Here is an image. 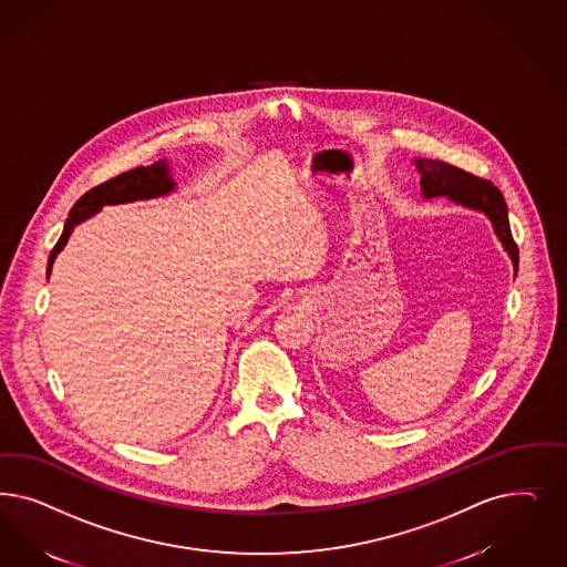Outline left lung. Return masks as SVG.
I'll use <instances>...</instances> for the list:
<instances>
[{
    "mask_svg": "<svg viewBox=\"0 0 567 567\" xmlns=\"http://www.w3.org/2000/svg\"><path fill=\"white\" fill-rule=\"evenodd\" d=\"M413 165L421 175V196L423 200L432 198H449L458 206L472 208L484 213L493 223L494 234L505 248V252L512 258L513 275H517L519 252L512 238L509 219H507V204L503 200V194L494 187L493 183L480 179L472 173H465L457 166L430 161V158H415Z\"/></svg>",
    "mask_w": 567,
    "mask_h": 567,
    "instance_id": "obj_1",
    "label": "left lung"
}]
</instances>
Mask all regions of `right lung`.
<instances>
[{
	"instance_id": "right-lung-1",
	"label": "right lung",
	"mask_w": 567,
	"mask_h": 567,
	"mask_svg": "<svg viewBox=\"0 0 567 567\" xmlns=\"http://www.w3.org/2000/svg\"><path fill=\"white\" fill-rule=\"evenodd\" d=\"M175 187H177V183L173 182V177H171L168 163L158 161L154 165L131 168L127 173L102 183V185L90 189L87 194H83L79 200L74 202L71 213H69V219L64 223V231L58 239L54 250L50 252L48 277L52 274L55 256H58V252H62V248L66 246V241L71 238V234H73V229L79 223L90 219L95 213H100L104 206L161 198V196H168L171 192H175Z\"/></svg>"
}]
</instances>
